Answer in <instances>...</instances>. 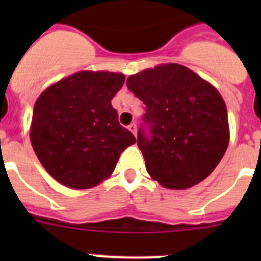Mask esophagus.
<instances>
[{
  "label": "esophagus",
  "instance_id": "obj_1",
  "mask_svg": "<svg viewBox=\"0 0 261 261\" xmlns=\"http://www.w3.org/2000/svg\"><path fill=\"white\" fill-rule=\"evenodd\" d=\"M128 129H129V130H130V132H132L133 135H135V136L137 135V125H136L135 123H133V124H130V125L128 126Z\"/></svg>",
  "mask_w": 261,
  "mask_h": 261
}]
</instances>
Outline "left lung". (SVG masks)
<instances>
[{
  "label": "left lung",
  "mask_w": 261,
  "mask_h": 261,
  "mask_svg": "<svg viewBox=\"0 0 261 261\" xmlns=\"http://www.w3.org/2000/svg\"><path fill=\"white\" fill-rule=\"evenodd\" d=\"M126 86L146 106L137 145L154 180L186 190L209 176L230 136L227 110L216 87L179 64L129 75Z\"/></svg>",
  "instance_id": "8db88e82"
}]
</instances>
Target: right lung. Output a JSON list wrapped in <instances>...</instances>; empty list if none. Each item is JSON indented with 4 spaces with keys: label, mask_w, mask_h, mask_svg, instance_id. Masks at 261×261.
I'll list each match as a JSON object with an SVG mask.
<instances>
[{
    "label": "right lung",
    "mask_w": 261,
    "mask_h": 261,
    "mask_svg": "<svg viewBox=\"0 0 261 261\" xmlns=\"http://www.w3.org/2000/svg\"><path fill=\"white\" fill-rule=\"evenodd\" d=\"M124 81L121 73L84 70L40 94L30 137L43 167L59 183L74 190L98 186L136 142L111 105Z\"/></svg>",
    "instance_id": "add662e5"
}]
</instances>
